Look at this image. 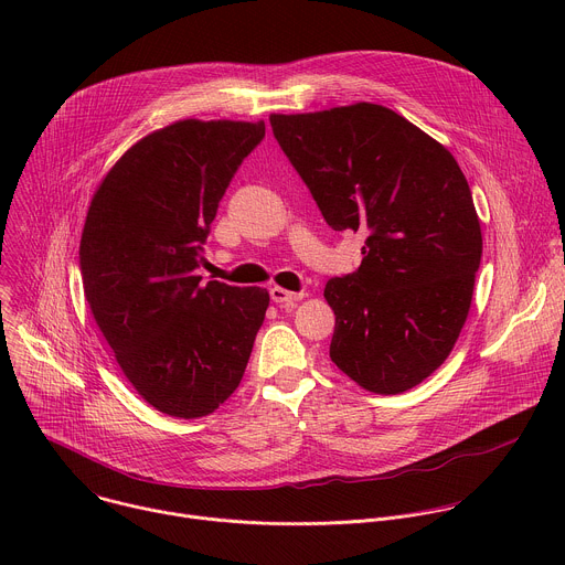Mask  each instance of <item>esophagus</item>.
<instances>
[{
	"instance_id": "1",
	"label": "esophagus",
	"mask_w": 565,
	"mask_h": 565,
	"mask_svg": "<svg viewBox=\"0 0 565 565\" xmlns=\"http://www.w3.org/2000/svg\"><path fill=\"white\" fill-rule=\"evenodd\" d=\"M303 295H306V292H292V290H286V288H281V286H273V288H270V297H273V301H277V303H295V301L303 299Z\"/></svg>"
}]
</instances>
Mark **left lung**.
Wrapping results in <instances>:
<instances>
[{
	"mask_svg": "<svg viewBox=\"0 0 565 565\" xmlns=\"http://www.w3.org/2000/svg\"><path fill=\"white\" fill-rule=\"evenodd\" d=\"M273 134L333 230L366 234L362 264L331 279V360L371 393L429 377L469 315L480 221L451 151L371 103L273 114Z\"/></svg>",
	"mask_w": 565,
	"mask_h": 565,
	"instance_id": "8db88e82",
	"label": "left lung"
}]
</instances>
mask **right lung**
<instances>
[{"mask_svg": "<svg viewBox=\"0 0 565 565\" xmlns=\"http://www.w3.org/2000/svg\"><path fill=\"white\" fill-rule=\"evenodd\" d=\"M264 120H177L100 181L79 238L85 297L114 358L156 412L194 420L234 393L264 324L266 288L201 284V246Z\"/></svg>", "mask_w": 565, "mask_h": 565, "instance_id": "add662e5", "label": "right lung"}]
</instances>
